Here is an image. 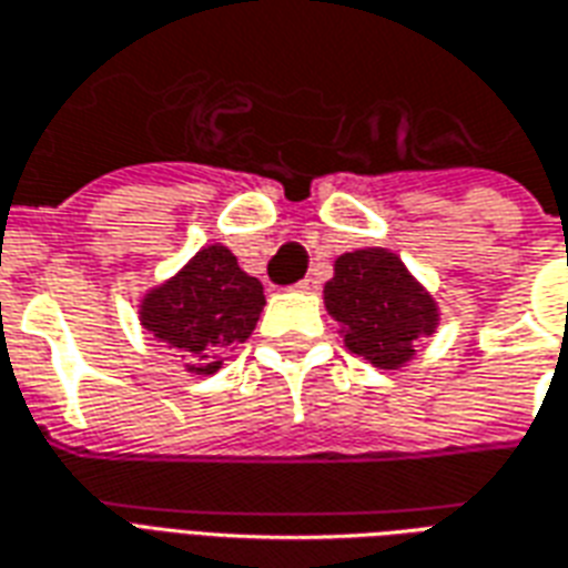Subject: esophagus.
<instances>
[{
  "label": "esophagus",
  "mask_w": 568,
  "mask_h": 568,
  "mask_svg": "<svg viewBox=\"0 0 568 568\" xmlns=\"http://www.w3.org/2000/svg\"><path fill=\"white\" fill-rule=\"evenodd\" d=\"M297 292H301V295H313V292H316V288H320V283H316V280H301V283L295 285Z\"/></svg>",
  "instance_id": "34e87169"
}]
</instances>
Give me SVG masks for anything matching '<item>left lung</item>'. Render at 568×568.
I'll return each instance as SVG.
<instances>
[{
  "label": "left lung",
  "instance_id": "8db88e82",
  "mask_svg": "<svg viewBox=\"0 0 568 568\" xmlns=\"http://www.w3.org/2000/svg\"><path fill=\"white\" fill-rule=\"evenodd\" d=\"M322 295L346 349L381 371H402L414 362L419 341L440 322L432 292L405 261L381 246L337 255Z\"/></svg>",
  "mask_w": 568,
  "mask_h": 568
}]
</instances>
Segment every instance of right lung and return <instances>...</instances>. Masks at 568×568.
I'll use <instances>...</instances> for the list:
<instances>
[{
    "label": "right lung",
    "mask_w": 568,
    "mask_h": 568,
    "mask_svg": "<svg viewBox=\"0 0 568 568\" xmlns=\"http://www.w3.org/2000/svg\"><path fill=\"white\" fill-rule=\"evenodd\" d=\"M264 288L248 276L222 243L203 246L170 280L149 288L140 301V325L185 358V371L210 377L227 353L255 332Z\"/></svg>",
    "instance_id": "right-lung-1"
}]
</instances>
